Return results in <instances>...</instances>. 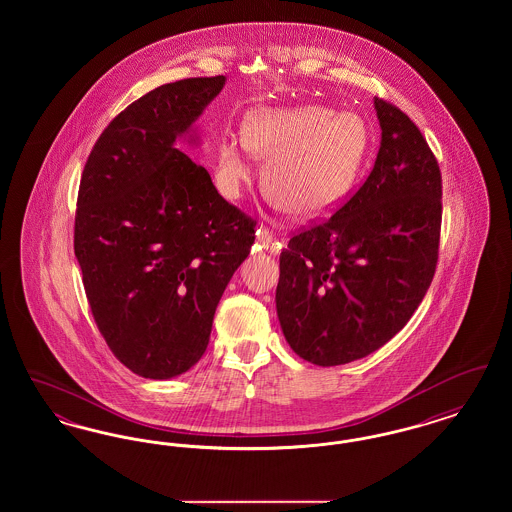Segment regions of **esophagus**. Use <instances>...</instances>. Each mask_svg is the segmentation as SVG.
Wrapping results in <instances>:
<instances>
[{
    "mask_svg": "<svg viewBox=\"0 0 512 512\" xmlns=\"http://www.w3.org/2000/svg\"><path fill=\"white\" fill-rule=\"evenodd\" d=\"M257 244H259V247H263V249H272V251H278V249H280V244L274 242L272 232L268 230L267 226H261V228L257 230Z\"/></svg>",
    "mask_w": 512,
    "mask_h": 512,
    "instance_id": "esophagus-1",
    "label": "esophagus"
}]
</instances>
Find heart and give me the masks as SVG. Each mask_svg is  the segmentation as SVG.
Segmentation results:
<instances>
[{"mask_svg":"<svg viewBox=\"0 0 512 512\" xmlns=\"http://www.w3.org/2000/svg\"><path fill=\"white\" fill-rule=\"evenodd\" d=\"M366 128L353 113L309 105L251 113L244 138L219 146V178L226 194L238 195L251 178V155L270 159L267 184L292 213L303 219L330 211L361 167Z\"/></svg>","mask_w":512,"mask_h":512,"instance_id":"b5f03b06","label":"heart"}]
</instances>
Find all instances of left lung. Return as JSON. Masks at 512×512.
<instances>
[{"label": "left lung", "mask_w": 512, "mask_h": 512, "mask_svg": "<svg viewBox=\"0 0 512 512\" xmlns=\"http://www.w3.org/2000/svg\"><path fill=\"white\" fill-rule=\"evenodd\" d=\"M382 142L359 190L280 253L276 311L293 351L338 366L409 322L438 265L441 172L407 113L374 98Z\"/></svg>", "instance_id": "obj_1"}]
</instances>
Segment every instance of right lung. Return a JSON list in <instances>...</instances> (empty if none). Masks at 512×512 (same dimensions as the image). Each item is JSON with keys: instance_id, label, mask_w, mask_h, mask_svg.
<instances>
[{"instance_id": "add662e5", "label": "right lung", "mask_w": 512, "mask_h": 512, "mask_svg": "<svg viewBox=\"0 0 512 512\" xmlns=\"http://www.w3.org/2000/svg\"><path fill=\"white\" fill-rule=\"evenodd\" d=\"M224 76L163 84L121 111L84 165L74 255L92 317L134 374L167 380L203 357L220 297L255 242V220L174 147Z\"/></svg>"}]
</instances>
